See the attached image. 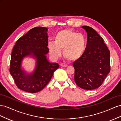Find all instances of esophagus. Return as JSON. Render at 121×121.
Listing matches in <instances>:
<instances>
[{"mask_svg":"<svg viewBox=\"0 0 121 121\" xmlns=\"http://www.w3.org/2000/svg\"><path fill=\"white\" fill-rule=\"evenodd\" d=\"M60 65L61 66H62V67H67L68 65H67V64H64V63H61L60 64Z\"/></svg>","mask_w":121,"mask_h":121,"instance_id":"obj_1","label":"esophagus"}]
</instances>
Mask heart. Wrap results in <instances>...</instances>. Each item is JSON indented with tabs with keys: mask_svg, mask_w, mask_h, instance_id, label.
Here are the masks:
<instances>
[{
	"mask_svg": "<svg viewBox=\"0 0 121 121\" xmlns=\"http://www.w3.org/2000/svg\"><path fill=\"white\" fill-rule=\"evenodd\" d=\"M86 39L83 34L70 29L59 31L54 36V42L50 41L48 48L50 55L54 59L60 56L63 49L64 56L71 61L80 59L85 53Z\"/></svg>",
	"mask_w": 121,
	"mask_h": 121,
	"instance_id": "b5f03b06",
	"label": "heart"
}]
</instances>
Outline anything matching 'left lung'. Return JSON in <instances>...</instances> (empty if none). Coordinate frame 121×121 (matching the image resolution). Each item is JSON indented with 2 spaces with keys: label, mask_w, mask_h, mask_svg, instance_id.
I'll return each mask as SVG.
<instances>
[{
  "label": "left lung",
  "mask_w": 121,
  "mask_h": 121,
  "mask_svg": "<svg viewBox=\"0 0 121 121\" xmlns=\"http://www.w3.org/2000/svg\"><path fill=\"white\" fill-rule=\"evenodd\" d=\"M82 28L87 32V43L83 55L73 62L74 78L79 87L91 90L99 87L110 72V52L94 29Z\"/></svg>",
  "instance_id": "8db88e82"
}]
</instances>
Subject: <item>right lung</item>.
<instances>
[{"label": "right lung", "instance_id": "right-lung-1", "mask_svg": "<svg viewBox=\"0 0 121 121\" xmlns=\"http://www.w3.org/2000/svg\"><path fill=\"white\" fill-rule=\"evenodd\" d=\"M47 31L46 27H34L21 37L13 48L9 72L17 87L24 91L35 93L41 91L59 66L57 63H50L47 58ZM28 56L35 58L36 63L33 68L26 70L22 60Z\"/></svg>", "mask_w": 121, "mask_h": 121}]
</instances>
